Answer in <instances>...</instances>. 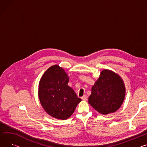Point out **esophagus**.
I'll list each match as a JSON object with an SVG mask.
<instances>
[{"label":"esophagus","mask_w":147,"mask_h":147,"mask_svg":"<svg viewBox=\"0 0 147 147\" xmlns=\"http://www.w3.org/2000/svg\"><path fill=\"white\" fill-rule=\"evenodd\" d=\"M82 99L83 100H87V96L86 95H84L83 97H82Z\"/></svg>","instance_id":"obj_1"}]
</instances>
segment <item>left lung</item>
Wrapping results in <instances>:
<instances>
[{
  "label": "left lung",
  "mask_w": 147,
  "mask_h": 147,
  "mask_svg": "<svg viewBox=\"0 0 147 147\" xmlns=\"http://www.w3.org/2000/svg\"><path fill=\"white\" fill-rule=\"evenodd\" d=\"M121 77L109 70H103L92 88L89 103L99 113L106 115L119 109L125 96Z\"/></svg>",
  "instance_id": "obj_1"
}]
</instances>
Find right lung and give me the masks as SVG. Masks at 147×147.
I'll return each mask as SVG.
<instances>
[{"label": "right lung", "instance_id": "right-lung-1", "mask_svg": "<svg viewBox=\"0 0 147 147\" xmlns=\"http://www.w3.org/2000/svg\"><path fill=\"white\" fill-rule=\"evenodd\" d=\"M68 81L69 78L63 68L54 65L44 73L39 83L38 97L42 107L58 119H68L82 101L67 85Z\"/></svg>", "mask_w": 147, "mask_h": 147}]
</instances>
